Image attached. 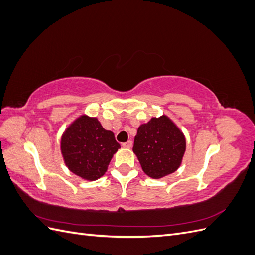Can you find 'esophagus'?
I'll use <instances>...</instances> for the list:
<instances>
[{
    "mask_svg": "<svg viewBox=\"0 0 255 255\" xmlns=\"http://www.w3.org/2000/svg\"><path fill=\"white\" fill-rule=\"evenodd\" d=\"M133 145V142L130 141V140H128V141H127V142H123L122 143V146L123 148H130V146Z\"/></svg>",
    "mask_w": 255,
    "mask_h": 255,
    "instance_id": "1",
    "label": "esophagus"
}]
</instances>
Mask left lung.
I'll list each match as a JSON object with an SVG mask.
<instances>
[{"label": "left lung", "mask_w": 255, "mask_h": 255, "mask_svg": "<svg viewBox=\"0 0 255 255\" xmlns=\"http://www.w3.org/2000/svg\"><path fill=\"white\" fill-rule=\"evenodd\" d=\"M186 140L167 116L152 118L138 128L133 151L142 170L153 179L174 172L182 163Z\"/></svg>", "instance_id": "obj_1"}]
</instances>
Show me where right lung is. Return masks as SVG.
<instances>
[{"label": "right lung", "mask_w": 255, "mask_h": 255, "mask_svg": "<svg viewBox=\"0 0 255 255\" xmlns=\"http://www.w3.org/2000/svg\"><path fill=\"white\" fill-rule=\"evenodd\" d=\"M60 148L69 170L85 180L95 181L106 172L120 144L97 118L83 115L67 128Z\"/></svg>", "instance_id": "obj_1"}]
</instances>
